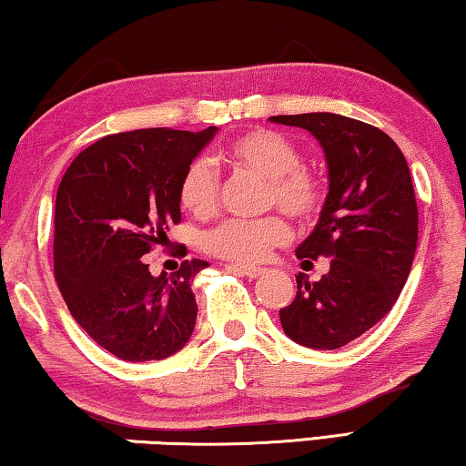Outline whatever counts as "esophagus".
<instances>
[{
    "instance_id": "34e87169",
    "label": "esophagus",
    "mask_w": 466,
    "mask_h": 466,
    "mask_svg": "<svg viewBox=\"0 0 466 466\" xmlns=\"http://www.w3.org/2000/svg\"><path fill=\"white\" fill-rule=\"evenodd\" d=\"M225 268H227V271H231V273H239V275H246V278H249V279H256V278H260V275H265V268H260V267H244V265H227Z\"/></svg>"
}]
</instances>
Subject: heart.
Listing matches in <instances>:
<instances>
[{
	"label": "heart",
	"mask_w": 466,
	"mask_h": 466,
	"mask_svg": "<svg viewBox=\"0 0 466 466\" xmlns=\"http://www.w3.org/2000/svg\"><path fill=\"white\" fill-rule=\"evenodd\" d=\"M233 167L248 170L267 180V204L288 217L307 220L319 210L321 185L300 170V155L294 145L271 130H249L235 137L225 149ZM180 204L198 218H208L218 206V178L206 159H195L185 170L178 188ZM289 238V228L278 217L258 220H228L208 233L206 249L220 258L256 265Z\"/></svg>",
	"instance_id": "1"
}]
</instances>
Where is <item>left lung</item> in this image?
<instances>
[{
    "label": "left lung",
    "mask_w": 466,
    "mask_h": 466,
    "mask_svg": "<svg viewBox=\"0 0 466 466\" xmlns=\"http://www.w3.org/2000/svg\"><path fill=\"white\" fill-rule=\"evenodd\" d=\"M302 127L321 145L328 195L313 233L296 248L311 265L329 258L319 281L296 278V299L279 311L288 339L334 350L376 326L400 299L418 244V208L408 161L379 127L336 113L268 117Z\"/></svg>",
    "instance_id": "8db88e82"
}]
</instances>
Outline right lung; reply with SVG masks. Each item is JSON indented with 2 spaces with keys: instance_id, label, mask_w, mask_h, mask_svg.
I'll list each match as a JSON object with an SVG mask.
<instances>
[{
  "instance_id": "add662e5",
  "label": "right lung",
  "mask_w": 466,
  "mask_h": 466,
  "mask_svg": "<svg viewBox=\"0 0 466 466\" xmlns=\"http://www.w3.org/2000/svg\"><path fill=\"white\" fill-rule=\"evenodd\" d=\"M217 132L111 134L79 153L60 180L54 275L73 319L119 360H166L191 339V283L208 262L185 260L155 278L143 256L180 222V180Z\"/></svg>"
}]
</instances>
